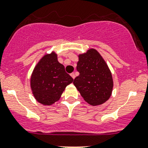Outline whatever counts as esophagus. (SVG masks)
<instances>
[{
	"label": "esophagus",
	"mask_w": 148,
	"mask_h": 148,
	"mask_svg": "<svg viewBox=\"0 0 148 148\" xmlns=\"http://www.w3.org/2000/svg\"><path fill=\"white\" fill-rule=\"evenodd\" d=\"M71 77H72L73 79L75 78V74H74V73H71Z\"/></svg>",
	"instance_id": "esophagus-1"
}]
</instances>
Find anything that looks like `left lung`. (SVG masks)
I'll return each mask as SVG.
<instances>
[{"label": "left lung", "instance_id": "left-lung-1", "mask_svg": "<svg viewBox=\"0 0 148 148\" xmlns=\"http://www.w3.org/2000/svg\"><path fill=\"white\" fill-rule=\"evenodd\" d=\"M77 70L79 75L74 85L81 96L93 106L100 105L111 96L113 80L111 71L101 55L94 49L79 55Z\"/></svg>", "mask_w": 148, "mask_h": 148}]
</instances>
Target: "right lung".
<instances>
[{"label": "right lung", "mask_w": 148, "mask_h": 148, "mask_svg": "<svg viewBox=\"0 0 148 148\" xmlns=\"http://www.w3.org/2000/svg\"><path fill=\"white\" fill-rule=\"evenodd\" d=\"M73 81L64 66L58 61L57 55L52 52L45 55L34 68L30 87L37 101L49 106L60 99L66 87Z\"/></svg>", "instance_id": "add662e5"}]
</instances>
